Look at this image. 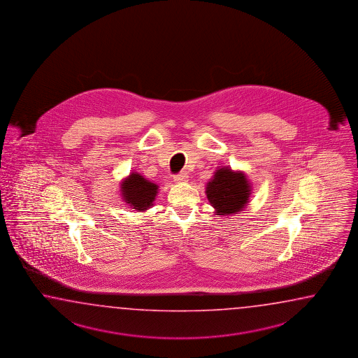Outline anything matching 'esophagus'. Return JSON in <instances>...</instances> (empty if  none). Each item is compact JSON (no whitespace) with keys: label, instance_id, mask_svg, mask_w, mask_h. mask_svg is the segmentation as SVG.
<instances>
[{"label":"esophagus","instance_id":"obj_1","mask_svg":"<svg viewBox=\"0 0 358 358\" xmlns=\"http://www.w3.org/2000/svg\"><path fill=\"white\" fill-rule=\"evenodd\" d=\"M188 174L187 173H180V174H176V176H174V182H188Z\"/></svg>","mask_w":358,"mask_h":358}]
</instances>
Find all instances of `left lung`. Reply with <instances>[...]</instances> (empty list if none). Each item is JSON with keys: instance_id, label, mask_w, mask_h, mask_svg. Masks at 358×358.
<instances>
[{"instance_id": "left-lung-1", "label": "left lung", "mask_w": 358, "mask_h": 358, "mask_svg": "<svg viewBox=\"0 0 358 358\" xmlns=\"http://www.w3.org/2000/svg\"><path fill=\"white\" fill-rule=\"evenodd\" d=\"M206 194L216 210V215H230L242 211L251 194V184L243 173L231 169L216 170L211 182H207Z\"/></svg>"}]
</instances>
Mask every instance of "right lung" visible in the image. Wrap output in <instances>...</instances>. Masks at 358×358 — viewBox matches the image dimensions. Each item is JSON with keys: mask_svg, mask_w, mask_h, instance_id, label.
Masks as SVG:
<instances>
[{"mask_svg": "<svg viewBox=\"0 0 358 358\" xmlns=\"http://www.w3.org/2000/svg\"><path fill=\"white\" fill-rule=\"evenodd\" d=\"M120 188L124 201L138 211H145L153 205V201L159 189V187L155 182L147 180L138 173H131L122 182Z\"/></svg>", "mask_w": 358, "mask_h": 358, "instance_id": "right-lung-1", "label": "right lung"}]
</instances>
